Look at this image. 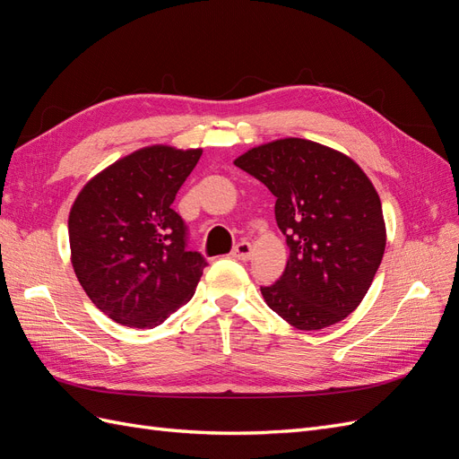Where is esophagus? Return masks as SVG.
I'll use <instances>...</instances> for the list:
<instances>
[{"label": "esophagus", "instance_id": "34e87169", "mask_svg": "<svg viewBox=\"0 0 459 459\" xmlns=\"http://www.w3.org/2000/svg\"><path fill=\"white\" fill-rule=\"evenodd\" d=\"M231 256L238 258V260H248L253 256V245L248 241H241L233 247L231 251Z\"/></svg>", "mask_w": 459, "mask_h": 459}]
</instances>
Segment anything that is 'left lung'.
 Returning a JSON list of instances; mask_svg holds the SVG:
<instances>
[{
	"label": "left lung",
	"mask_w": 459,
	"mask_h": 459,
	"mask_svg": "<svg viewBox=\"0 0 459 459\" xmlns=\"http://www.w3.org/2000/svg\"><path fill=\"white\" fill-rule=\"evenodd\" d=\"M235 166L272 191L289 247L283 275L260 287L264 300L302 331L339 324L366 297L386 245L369 178L351 157L300 137L258 145Z\"/></svg>",
	"instance_id": "8db88e82"
}]
</instances>
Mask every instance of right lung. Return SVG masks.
Here are the masks:
<instances>
[{
    "mask_svg": "<svg viewBox=\"0 0 459 459\" xmlns=\"http://www.w3.org/2000/svg\"><path fill=\"white\" fill-rule=\"evenodd\" d=\"M201 155L143 147L78 193L68 216L73 268L90 300L117 324L152 329L195 293L206 260L187 248V226L172 203Z\"/></svg>",
    "mask_w": 459,
    "mask_h": 459,
    "instance_id": "right-lung-1",
    "label": "right lung"
}]
</instances>
